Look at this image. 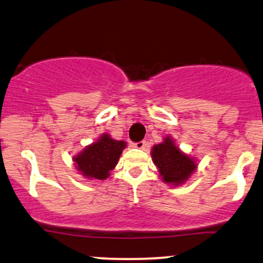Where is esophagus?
<instances>
[{
  "label": "esophagus",
  "instance_id": "1",
  "mask_svg": "<svg viewBox=\"0 0 263 263\" xmlns=\"http://www.w3.org/2000/svg\"><path fill=\"white\" fill-rule=\"evenodd\" d=\"M133 146L137 147V149H145V147L147 146V141H145V140L138 141V143H134V144H133Z\"/></svg>",
  "mask_w": 263,
  "mask_h": 263
}]
</instances>
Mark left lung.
Returning a JSON list of instances; mask_svg holds the SVG:
<instances>
[{"label":"left lung","instance_id":"left-lung-1","mask_svg":"<svg viewBox=\"0 0 263 263\" xmlns=\"http://www.w3.org/2000/svg\"><path fill=\"white\" fill-rule=\"evenodd\" d=\"M151 157L163 182L174 186L186 182L197 167L192 157L182 153L170 137L163 139L161 144L154 145Z\"/></svg>","mask_w":263,"mask_h":263}]
</instances>
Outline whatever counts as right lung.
Returning a JSON list of instances; mask_svg holds the SVG:
<instances>
[{
  "instance_id": "obj_1",
  "label": "right lung",
  "mask_w": 263,
  "mask_h": 263,
  "mask_svg": "<svg viewBox=\"0 0 263 263\" xmlns=\"http://www.w3.org/2000/svg\"><path fill=\"white\" fill-rule=\"evenodd\" d=\"M125 146V141L114 140L108 134H103L96 143L88 145L73 157L76 168L87 178L106 180L118 163Z\"/></svg>"
}]
</instances>
